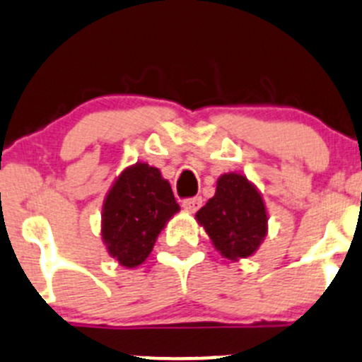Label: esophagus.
<instances>
[{
    "label": "esophagus",
    "mask_w": 362,
    "mask_h": 362,
    "mask_svg": "<svg viewBox=\"0 0 362 362\" xmlns=\"http://www.w3.org/2000/svg\"><path fill=\"white\" fill-rule=\"evenodd\" d=\"M202 205H203V199L199 198V196H196V198H187L182 202V206H184L187 212H196V210L202 209Z\"/></svg>",
    "instance_id": "esophagus-1"
}]
</instances>
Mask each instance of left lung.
Returning <instances> with one entry per match:
<instances>
[{
  "instance_id": "1",
  "label": "left lung",
  "mask_w": 362,
  "mask_h": 362,
  "mask_svg": "<svg viewBox=\"0 0 362 362\" xmlns=\"http://www.w3.org/2000/svg\"><path fill=\"white\" fill-rule=\"evenodd\" d=\"M196 219L228 259L251 256L267 235L262 194L238 173L223 175L217 180L216 194L198 210Z\"/></svg>"
}]
</instances>
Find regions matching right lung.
Returning a JSON list of instances; mask_svg holds the SVG:
<instances>
[{"mask_svg":"<svg viewBox=\"0 0 362 362\" xmlns=\"http://www.w3.org/2000/svg\"><path fill=\"white\" fill-rule=\"evenodd\" d=\"M180 210L160 171L138 163L117 178L103 209V240L124 267H138L152 252L157 235Z\"/></svg>","mask_w":362,"mask_h":362,"instance_id":"obj_1","label":"right lung"}]
</instances>
